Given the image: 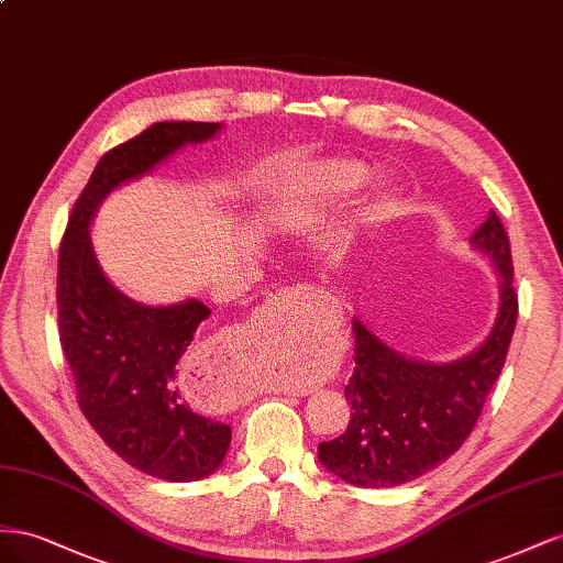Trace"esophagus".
<instances>
[{
    "label": "esophagus",
    "instance_id": "34e87169",
    "mask_svg": "<svg viewBox=\"0 0 563 563\" xmlns=\"http://www.w3.org/2000/svg\"><path fill=\"white\" fill-rule=\"evenodd\" d=\"M301 299V292H285V295H280V297H276V299H271L266 307H264V311H262V320H280V323H290V320H297L299 318V301ZM235 344H229V351H235L233 349ZM227 353V351H223ZM292 394V391H290ZM307 391H297L295 396H303Z\"/></svg>",
    "mask_w": 563,
    "mask_h": 563
}]
</instances>
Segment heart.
<instances>
[{
    "instance_id": "b5f03b06",
    "label": "heart",
    "mask_w": 563,
    "mask_h": 563,
    "mask_svg": "<svg viewBox=\"0 0 563 563\" xmlns=\"http://www.w3.org/2000/svg\"><path fill=\"white\" fill-rule=\"evenodd\" d=\"M371 172L365 165L353 163V159H332V163H323L311 167L307 174L299 176V181L287 190V210L292 214H311L325 210L328 205H334L340 200H346L353 192H358ZM280 387H292L295 379H278Z\"/></svg>"
}]
</instances>
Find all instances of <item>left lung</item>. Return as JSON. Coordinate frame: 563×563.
<instances>
[{
  "label": "left lung",
  "mask_w": 563,
  "mask_h": 563,
  "mask_svg": "<svg viewBox=\"0 0 563 563\" xmlns=\"http://www.w3.org/2000/svg\"><path fill=\"white\" fill-rule=\"evenodd\" d=\"M470 243L497 271L500 307L488 336L467 356L429 363L406 356L353 318L356 367L344 396L351 420L342 437L318 445V460L336 478L361 488H389L431 472L467 441L500 377L517 325L509 238L490 210Z\"/></svg>",
  "instance_id": "8db88e82"
}]
</instances>
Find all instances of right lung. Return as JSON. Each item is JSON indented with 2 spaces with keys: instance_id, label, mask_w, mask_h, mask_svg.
<instances>
[{
  "instance_id": "right-lung-1",
  "label": "right lung",
  "mask_w": 563,
  "mask_h": 563,
  "mask_svg": "<svg viewBox=\"0 0 563 563\" xmlns=\"http://www.w3.org/2000/svg\"><path fill=\"white\" fill-rule=\"evenodd\" d=\"M219 132V122H155L108 151L73 207L58 254L60 346L79 408L112 453L174 484L214 474L231 445V427L184 396L200 365L192 336L212 311L198 299L148 307L120 292L96 260L89 229L112 190Z\"/></svg>"
}]
</instances>
